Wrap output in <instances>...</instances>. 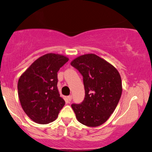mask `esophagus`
<instances>
[{
    "mask_svg": "<svg viewBox=\"0 0 152 152\" xmlns=\"http://www.w3.org/2000/svg\"><path fill=\"white\" fill-rule=\"evenodd\" d=\"M71 99H72V96H69L67 97V100H68L69 101H71Z\"/></svg>",
    "mask_w": 152,
    "mask_h": 152,
    "instance_id": "34e87169",
    "label": "esophagus"
}]
</instances>
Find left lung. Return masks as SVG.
<instances>
[{"label": "left lung", "instance_id": "8db88e82", "mask_svg": "<svg viewBox=\"0 0 152 152\" xmlns=\"http://www.w3.org/2000/svg\"><path fill=\"white\" fill-rule=\"evenodd\" d=\"M71 65L83 76L85 98L72 104L78 121L88 127H98L108 120L122 95L120 75L112 64L94 54L76 58Z\"/></svg>", "mask_w": 152, "mask_h": 152}]
</instances>
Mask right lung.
<instances>
[{
	"mask_svg": "<svg viewBox=\"0 0 152 152\" xmlns=\"http://www.w3.org/2000/svg\"><path fill=\"white\" fill-rule=\"evenodd\" d=\"M69 61L61 54H45L35 60L18 80L19 100L23 110L36 123L56 120L65 101L57 88V72Z\"/></svg>",
	"mask_w": 152,
	"mask_h": 152,
	"instance_id": "1",
	"label": "right lung"
}]
</instances>
